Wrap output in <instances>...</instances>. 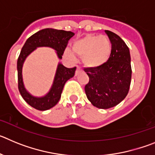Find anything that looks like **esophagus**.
Masks as SVG:
<instances>
[{
    "label": "esophagus",
    "mask_w": 155,
    "mask_h": 155,
    "mask_svg": "<svg viewBox=\"0 0 155 155\" xmlns=\"http://www.w3.org/2000/svg\"><path fill=\"white\" fill-rule=\"evenodd\" d=\"M81 72H82V69L81 68H80V67H77V69H76V71H75V75H78L79 73H81Z\"/></svg>",
    "instance_id": "1"
}]
</instances>
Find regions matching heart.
<instances>
[{
	"label": "heart",
	"instance_id": "obj_1",
	"mask_svg": "<svg viewBox=\"0 0 155 155\" xmlns=\"http://www.w3.org/2000/svg\"><path fill=\"white\" fill-rule=\"evenodd\" d=\"M72 50L77 55L82 57V61L88 68H98L109 60L112 50V45L109 38L104 35H88L72 45ZM69 58L74 57L73 53L67 50L64 53Z\"/></svg>",
	"mask_w": 155,
	"mask_h": 155
}]
</instances>
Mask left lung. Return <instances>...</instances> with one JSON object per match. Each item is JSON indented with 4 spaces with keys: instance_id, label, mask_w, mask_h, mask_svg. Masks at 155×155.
<instances>
[{
    "instance_id": "left-lung-1",
    "label": "left lung",
    "mask_w": 155,
    "mask_h": 155,
    "mask_svg": "<svg viewBox=\"0 0 155 155\" xmlns=\"http://www.w3.org/2000/svg\"><path fill=\"white\" fill-rule=\"evenodd\" d=\"M112 44L107 62L98 68H84L89 81L84 87L87 99L99 109H109L121 102L128 94L132 69L128 46L113 31L105 30Z\"/></svg>"
}]
</instances>
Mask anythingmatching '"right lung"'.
Listing matches in <instances>:
<instances>
[{"label": "right lung", "mask_w": 155, "mask_h": 155, "mask_svg": "<svg viewBox=\"0 0 155 155\" xmlns=\"http://www.w3.org/2000/svg\"><path fill=\"white\" fill-rule=\"evenodd\" d=\"M74 35V33L70 31L44 28L30 36L23 46L17 62L18 90L25 101L34 109L45 111L51 109L57 105L61 97V93L65 83L74 75L76 67L68 68L60 63L57 66V72L51 89L45 96L38 98L29 94L23 84L22 66L25 60L37 47L41 46L53 48L57 51L58 58L62 59L68 41Z\"/></svg>", "instance_id": "add662e5"}]
</instances>
